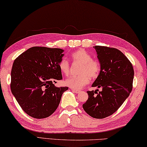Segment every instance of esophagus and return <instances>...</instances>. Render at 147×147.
Instances as JSON below:
<instances>
[{"label":"esophagus","instance_id":"esophagus-1","mask_svg":"<svg viewBox=\"0 0 147 147\" xmlns=\"http://www.w3.org/2000/svg\"><path fill=\"white\" fill-rule=\"evenodd\" d=\"M72 91L74 92V93H76V94H78V93L80 92V90H75V89H71Z\"/></svg>","mask_w":147,"mask_h":147}]
</instances>
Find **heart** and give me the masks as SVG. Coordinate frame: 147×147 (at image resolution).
Masks as SVG:
<instances>
[{
  "mask_svg": "<svg viewBox=\"0 0 147 147\" xmlns=\"http://www.w3.org/2000/svg\"><path fill=\"white\" fill-rule=\"evenodd\" d=\"M71 58L74 62L82 64L78 76H69L65 79L64 84L73 89H80L89 84L90 78H95L98 76L100 71L99 61L92 58L91 55L84 49H79L71 54ZM58 68L63 75H68L70 72V65L65 58L60 61Z\"/></svg>",
  "mask_w": 147,
  "mask_h": 147,
  "instance_id": "1",
  "label": "heart"
}]
</instances>
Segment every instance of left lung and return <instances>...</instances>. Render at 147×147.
Returning a JSON list of instances; mask_svg holds the SVG:
<instances>
[{"mask_svg":"<svg viewBox=\"0 0 147 147\" xmlns=\"http://www.w3.org/2000/svg\"><path fill=\"white\" fill-rule=\"evenodd\" d=\"M94 47L100 71L92 87L102 90L87 91L89 98L83 108L92 118L102 119L115 113L129 97L134 73L132 63L119 50L100 46Z\"/></svg>","mask_w":147,"mask_h":147,"instance_id":"obj_1","label":"left lung"}]
</instances>
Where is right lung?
Returning <instances> with one entry per match:
<instances>
[{
    "instance_id": "add662e5",
    "label": "right lung",
    "mask_w": 147,
    "mask_h": 147,
    "mask_svg": "<svg viewBox=\"0 0 147 147\" xmlns=\"http://www.w3.org/2000/svg\"><path fill=\"white\" fill-rule=\"evenodd\" d=\"M63 50L33 47L16 58L11 73V90L22 110L36 119L46 118L59 105L67 87L54 83L62 79L58 63Z\"/></svg>"
}]
</instances>
